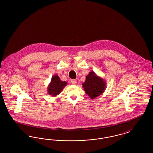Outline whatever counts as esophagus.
I'll use <instances>...</instances> for the list:
<instances>
[{
  "instance_id": "1",
  "label": "esophagus",
  "mask_w": 153,
  "mask_h": 153,
  "mask_svg": "<svg viewBox=\"0 0 153 153\" xmlns=\"http://www.w3.org/2000/svg\"><path fill=\"white\" fill-rule=\"evenodd\" d=\"M71 82H72V84L73 85H76V84H77V81H76V80H71Z\"/></svg>"
}]
</instances>
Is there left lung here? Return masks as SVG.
I'll use <instances>...</instances> for the list:
<instances>
[{
    "mask_svg": "<svg viewBox=\"0 0 153 153\" xmlns=\"http://www.w3.org/2000/svg\"><path fill=\"white\" fill-rule=\"evenodd\" d=\"M82 85L85 92L91 99H94L104 92L106 88V82L94 71H91L86 76L85 81Z\"/></svg>",
    "mask_w": 153,
    "mask_h": 153,
    "instance_id": "obj_1",
    "label": "left lung"
}]
</instances>
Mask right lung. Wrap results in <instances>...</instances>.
<instances>
[{
    "mask_svg": "<svg viewBox=\"0 0 153 153\" xmlns=\"http://www.w3.org/2000/svg\"><path fill=\"white\" fill-rule=\"evenodd\" d=\"M67 84V82L60 80V78L57 74L53 75L51 77L50 84L48 86V93L52 97H56L61 93Z\"/></svg>",
    "mask_w": 153,
    "mask_h": 153,
    "instance_id": "add662e5",
    "label": "right lung"
}]
</instances>
